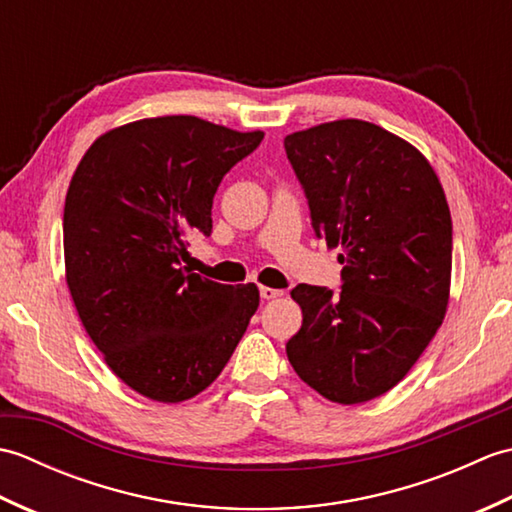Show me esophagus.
Returning a JSON list of instances; mask_svg holds the SVG:
<instances>
[{
    "label": "esophagus",
    "instance_id": "esophagus-1",
    "mask_svg": "<svg viewBox=\"0 0 512 512\" xmlns=\"http://www.w3.org/2000/svg\"><path fill=\"white\" fill-rule=\"evenodd\" d=\"M259 295H262V299H277V297L284 295V290H277V288L262 286V288H259Z\"/></svg>",
    "mask_w": 512,
    "mask_h": 512
}]
</instances>
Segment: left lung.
I'll list each match as a JSON object with an SVG mask.
<instances>
[{
  "label": "left lung",
  "mask_w": 512,
  "mask_h": 512,
  "mask_svg": "<svg viewBox=\"0 0 512 512\" xmlns=\"http://www.w3.org/2000/svg\"><path fill=\"white\" fill-rule=\"evenodd\" d=\"M312 228L341 248L339 295L299 284L301 330L286 343L303 383L339 405L383 396L444 321L453 228L436 169L405 138L343 118L284 140Z\"/></svg>",
  "instance_id": "8db88e82"
}]
</instances>
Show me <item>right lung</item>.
Returning a JSON list of instances; mask_svg holds the SVG:
<instances>
[{
    "label": "right lung",
    "mask_w": 512,
    "mask_h": 512,
    "mask_svg": "<svg viewBox=\"0 0 512 512\" xmlns=\"http://www.w3.org/2000/svg\"><path fill=\"white\" fill-rule=\"evenodd\" d=\"M264 132L156 116L101 134L74 169L63 209L65 284L107 367L136 394L182 402L220 376L259 306L180 266L211 233L213 195Z\"/></svg>",
    "instance_id": "obj_1"
}]
</instances>
